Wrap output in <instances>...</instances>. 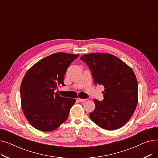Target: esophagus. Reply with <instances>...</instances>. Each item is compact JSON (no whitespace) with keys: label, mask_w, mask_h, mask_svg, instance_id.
Wrapping results in <instances>:
<instances>
[{"label":"esophagus","mask_w":158,"mask_h":158,"mask_svg":"<svg viewBox=\"0 0 158 158\" xmlns=\"http://www.w3.org/2000/svg\"><path fill=\"white\" fill-rule=\"evenodd\" d=\"M87 100V99H82V98H77V101L80 102H85Z\"/></svg>","instance_id":"obj_1"}]
</instances>
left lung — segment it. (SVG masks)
Segmentation results:
<instances>
[{"label":"left lung","instance_id":"left-lung-1","mask_svg":"<svg viewBox=\"0 0 158 158\" xmlns=\"http://www.w3.org/2000/svg\"><path fill=\"white\" fill-rule=\"evenodd\" d=\"M80 59L89 69L95 85H103L104 99H94L95 109L90 119L106 130L120 128L129 120L138 103V82L129 66L117 57L92 53Z\"/></svg>","mask_w":158,"mask_h":158}]
</instances>
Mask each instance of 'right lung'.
<instances>
[{
  "instance_id": "add662e5",
  "label": "right lung",
  "mask_w": 158,
  "mask_h": 158,
  "mask_svg": "<svg viewBox=\"0 0 158 158\" xmlns=\"http://www.w3.org/2000/svg\"><path fill=\"white\" fill-rule=\"evenodd\" d=\"M79 56L55 53L41 60L26 72L20 86L23 113L38 130L51 131L64 123L76 99L59 95L54 90L63 83L70 64Z\"/></svg>"
}]
</instances>
